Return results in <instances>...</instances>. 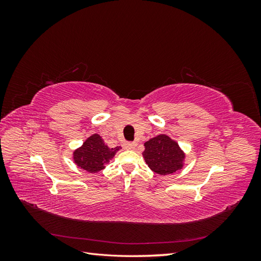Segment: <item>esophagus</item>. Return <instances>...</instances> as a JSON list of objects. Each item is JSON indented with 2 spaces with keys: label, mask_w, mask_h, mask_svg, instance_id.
<instances>
[{
  "label": "esophagus",
  "mask_w": 261,
  "mask_h": 261,
  "mask_svg": "<svg viewBox=\"0 0 261 261\" xmlns=\"http://www.w3.org/2000/svg\"><path fill=\"white\" fill-rule=\"evenodd\" d=\"M136 147H137V144H136V143H124V144H123V148H124V149L133 150V149H135Z\"/></svg>",
  "instance_id": "esophagus-1"
}]
</instances>
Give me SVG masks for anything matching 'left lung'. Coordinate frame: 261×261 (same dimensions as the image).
Returning <instances> with one entry per match:
<instances>
[{
  "label": "left lung",
  "instance_id": "8db88e82",
  "mask_svg": "<svg viewBox=\"0 0 261 261\" xmlns=\"http://www.w3.org/2000/svg\"><path fill=\"white\" fill-rule=\"evenodd\" d=\"M144 146L145 161L156 174L168 175L183 169L185 152L170 136L160 134L146 141Z\"/></svg>",
  "mask_w": 261,
  "mask_h": 261
}]
</instances>
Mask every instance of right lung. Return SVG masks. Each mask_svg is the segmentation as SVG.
<instances>
[{"instance_id":"1","label":"right lung","mask_w":261,"mask_h":261,"mask_svg":"<svg viewBox=\"0 0 261 261\" xmlns=\"http://www.w3.org/2000/svg\"><path fill=\"white\" fill-rule=\"evenodd\" d=\"M120 149L121 147L109 148L100 135L93 134L75 150L73 159L77 167L89 173H97L106 168V164Z\"/></svg>"}]
</instances>
